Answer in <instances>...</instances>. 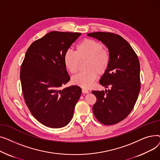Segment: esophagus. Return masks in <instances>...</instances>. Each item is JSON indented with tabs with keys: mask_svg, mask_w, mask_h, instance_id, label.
I'll list each match as a JSON object with an SVG mask.
<instances>
[{
	"mask_svg": "<svg viewBox=\"0 0 160 160\" xmlns=\"http://www.w3.org/2000/svg\"><path fill=\"white\" fill-rule=\"evenodd\" d=\"M82 93H89V91L88 89H82Z\"/></svg>",
	"mask_w": 160,
	"mask_h": 160,
	"instance_id": "1",
	"label": "esophagus"
}]
</instances>
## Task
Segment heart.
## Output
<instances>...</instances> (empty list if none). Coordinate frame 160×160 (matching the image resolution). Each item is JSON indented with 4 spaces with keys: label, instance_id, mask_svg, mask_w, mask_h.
I'll return each mask as SVG.
<instances>
[{
    "label": "heart",
    "instance_id": "b5f03b06",
    "mask_svg": "<svg viewBox=\"0 0 160 160\" xmlns=\"http://www.w3.org/2000/svg\"><path fill=\"white\" fill-rule=\"evenodd\" d=\"M85 62H87L85 67L87 71L74 76L72 82L75 85L88 88L97 79L98 74L101 76L108 70L111 62L110 53L103 48L100 42L85 39L77 46L76 52L69 50L65 54V65L72 74L77 73L80 63Z\"/></svg>",
    "mask_w": 160,
    "mask_h": 160
}]
</instances>
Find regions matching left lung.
<instances>
[{
    "label": "left lung",
    "instance_id": "8db88e82",
    "mask_svg": "<svg viewBox=\"0 0 160 160\" xmlns=\"http://www.w3.org/2000/svg\"><path fill=\"white\" fill-rule=\"evenodd\" d=\"M88 36L101 41L108 48L111 62L100 84L110 89L92 91L97 97L93 112L103 124L113 125L132 112L141 88L140 64L136 53L123 38L112 32H92Z\"/></svg>",
    "mask_w": 160,
    "mask_h": 160
}]
</instances>
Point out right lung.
<instances>
[{"label":"right lung","instance_id":"1","mask_svg":"<svg viewBox=\"0 0 160 160\" xmlns=\"http://www.w3.org/2000/svg\"><path fill=\"white\" fill-rule=\"evenodd\" d=\"M79 32L52 31L30 45L21 66L20 80L25 103L32 115L46 127H65L72 118L82 89L60 88L70 80L64 56Z\"/></svg>","mask_w":160,"mask_h":160}]
</instances>
